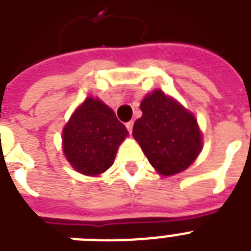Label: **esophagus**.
<instances>
[{
    "instance_id": "esophagus-1",
    "label": "esophagus",
    "mask_w": 251,
    "mask_h": 251,
    "mask_svg": "<svg viewBox=\"0 0 251 251\" xmlns=\"http://www.w3.org/2000/svg\"><path fill=\"white\" fill-rule=\"evenodd\" d=\"M133 125H134L133 121L126 122V129H127V131H129L130 134H131V131H133Z\"/></svg>"
}]
</instances>
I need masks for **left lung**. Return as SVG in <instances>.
<instances>
[{
	"label": "left lung",
	"instance_id": "obj_1",
	"mask_svg": "<svg viewBox=\"0 0 251 251\" xmlns=\"http://www.w3.org/2000/svg\"><path fill=\"white\" fill-rule=\"evenodd\" d=\"M142 117L133 135L160 175L185 171L202 150V134L194 116L163 91H153L141 104Z\"/></svg>",
	"mask_w": 251,
	"mask_h": 251
}]
</instances>
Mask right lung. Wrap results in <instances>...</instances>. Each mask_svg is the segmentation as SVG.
<instances>
[{
  "label": "right lung",
  "instance_id": "right-lung-1",
  "mask_svg": "<svg viewBox=\"0 0 251 251\" xmlns=\"http://www.w3.org/2000/svg\"><path fill=\"white\" fill-rule=\"evenodd\" d=\"M126 135L125 125L113 110L98 99L88 98L65 126V156L82 175L98 176L112 167Z\"/></svg>",
  "mask_w": 251,
  "mask_h": 251
}]
</instances>
